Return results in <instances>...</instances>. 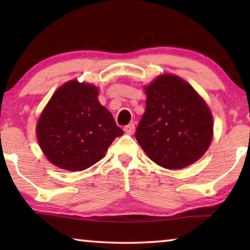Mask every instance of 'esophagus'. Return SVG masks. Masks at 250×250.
<instances>
[{
  "mask_svg": "<svg viewBox=\"0 0 250 250\" xmlns=\"http://www.w3.org/2000/svg\"><path fill=\"white\" fill-rule=\"evenodd\" d=\"M125 132L128 133V134H132L133 131H134V125L133 124H129L128 125L125 126Z\"/></svg>",
  "mask_w": 250,
  "mask_h": 250,
  "instance_id": "1",
  "label": "esophagus"
}]
</instances>
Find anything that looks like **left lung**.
<instances>
[{
  "instance_id": "obj_1",
  "label": "left lung",
  "mask_w": 250,
  "mask_h": 250,
  "mask_svg": "<svg viewBox=\"0 0 250 250\" xmlns=\"http://www.w3.org/2000/svg\"><path fill=\"white\" fill-rule=\"evenodd\" d=\"M146 104L135 139L146 155L170 170L201 159L213 138V117L202 97L175 75L146 86Z\"/></svg>"
}]
</instances>
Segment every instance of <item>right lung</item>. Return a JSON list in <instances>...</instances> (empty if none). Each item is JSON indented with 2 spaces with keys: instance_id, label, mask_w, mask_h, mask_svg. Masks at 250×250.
<instances>
[{
  "instance_id": "1",
  "label": "right lung",
  "mask_w": 250,
  "mask_h": 250,
  "mask_svg": "<svg viewBox=\"0 0 250 250\" xmlns=\"http://www.w3.org/2000/svg\"><path fill=\"white\" fill-rule=\"evenodd\" d=\"M99 90L77 80L62 84L46 104L36 135L46 158L67 171H83L104 158L124 134L98 100Z\"/></svg>"
}]
</instances>
